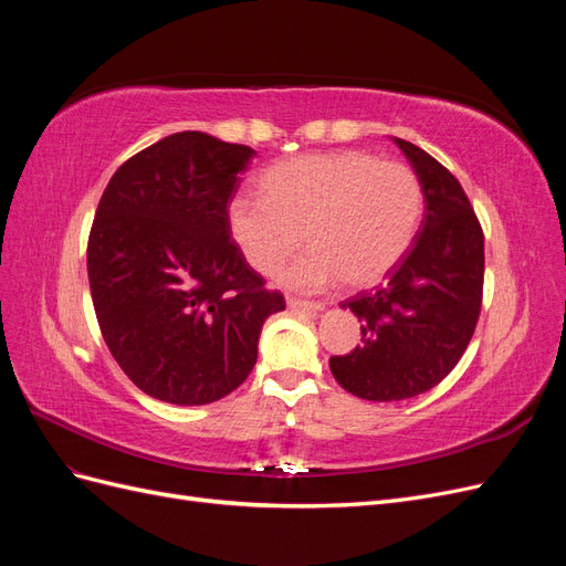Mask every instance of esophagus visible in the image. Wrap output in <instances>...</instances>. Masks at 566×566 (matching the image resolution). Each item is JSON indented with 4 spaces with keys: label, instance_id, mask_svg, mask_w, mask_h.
<instances>
[{
    "label": "esophagus",
    "instance_id": "34e87169",
    "mask_svg": "<svg viewBox=\"0 0 566 566\" xmlns=\"http://www.w3.org/2000/svg\"><path fill=\"white\" fill-rule=\"evenodd\" d=\"M287 306H290V310H302V312H321V310H325L323 302H306V300H297V297H287Z\"/></svg>",
    "mask_w": 566,
    "mask_h": 566
}]
</instances>
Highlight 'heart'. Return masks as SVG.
I'll return each mask as SVG.
<instances>
[{
  "label": "heart",
  "instance_id": "heart-1",
  "mask_svg": "<svg viewBox=\"0 0 566 566\" xmlns=\"http://www.w3.org/2000/svg\"><path fill=\"white\" fill-rule=\"evenodd\" d=\"M260 184L264 198L229 202L227 229L262 276L279 271L302 241L312 245L281 276L295 290H321L337 279L349 287L378 285L403 260L422 214L413 169L358 150L271 165Z\"/></svg>",
  "mask_w": 566,
  "mask_h": 566
}]
</instances>
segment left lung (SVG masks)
<instances>
[{
    "mask_svg": "<svg viewBox=\"0 0 566 566\" xmlns=\"http://www.w3.org/2000/svg\"><path fill=\"white\" fill-rule=\"evenodd\" d=\"M394 144L420 179L422 224L382 287L342 302L361 321V345L331 358L339 387L368 401L418 397L447 378L474 335L484 290V233L460 181L416 144Z\"/></svg>",
    "mask_w": 566,
    "mask_h": 566,
    "instance_id": "8db88e82",
    "label": "left lung"
}]
</instances>
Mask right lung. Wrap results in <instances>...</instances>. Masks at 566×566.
Wrapping results in <instances>:
<instances>
[{"mask_svg":"<svg viewBox=\"0 0 566 566\" xmlns=\"http://www.w3.org/2000/svg\"><path fill=\"white\" fill-rule=\"evenodd\" d=\"M254 150L177 132L117 169L101 196L87 273L101 335L148 397L202 406L243 385L279 290L231 241L227 208Z\"/></svg>","mask_w":566,"mask_h":566,"instance_id":"obj_1","label":"right lung"}]
</instances>
